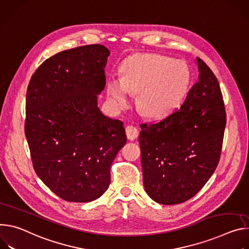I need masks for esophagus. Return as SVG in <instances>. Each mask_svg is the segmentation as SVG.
Listing matches in <instances>:
<instances>
[{"mask_svg": "<svg viewBox=\"0 0 249 249\" xmlns=\"http://www.w3.org/2000/svg\"><path fill=\"white\" fill-rule=\"evenodd\" d=\"M125 132L129 141H134L135 139H137V136H139V129L133 125H127L125 127Z\"/></svg>", "mask_w": 249, "mask_h": 249, "instance_id": "esophagus-1", "label": "esophagus"}]
</instances>
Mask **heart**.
Here are the masks:
<instances>
[{
  "label": "heart",
  "mask_w": 249,
  "mask_h": 249,
  "mask_svg": "<svg viewBox=\"0 0 249 249\" xmlns=\"http://www.w3.org/2000/svg\"><path fill=\"white\" fill-rule=\"evenodd\" d=\"M122 74V78L112 75L107 81L109 106L123 110L130 103V93H139L137 105L148 118H161L173 110L184 98L190 81L182 61L151 53L128 59Z\"/></svg>",
  "instance_id": "heart-1"
}]
</instances>
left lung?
I'll use <instances>...</instances> for the list:
<instances>
[{
	"mask_svg": "<svg viewBox=\"0 0 249 249\" xmlns=\"http://www.w3.org/2000/svg\"><path fill=\"white\" fill-rule=\"evenodd\" d=\"M198 82L181 107L156 124L141 125L143 186L156 203L188 201L209 181L222 151L226 109L219 84L196 58Z\"/></svg>",
	"mask_w": 249,
	"mask_h": 249,
	"instance_id": "1",
	"label": "left lung"
}]
</instances>
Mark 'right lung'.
<instances>
[{
  "mask_svg": "<svg viewBox=\"0 0 249 249\" xmlns=\"http://www.w3.org/2000/svg\"><path fill=\"white\" fill-rule=\"evenodd\" d=\"M108 55L102 44L64 50L46 59L27 87L24 132L34 168L68 202L104 194L110 165L126 142L123 122L98 107Z\"/></svg>",
  "mask_w": 249,
  "mask_h": 249,
  "instance_id": "1",
  "label": "right lung"
}]
</instances>
